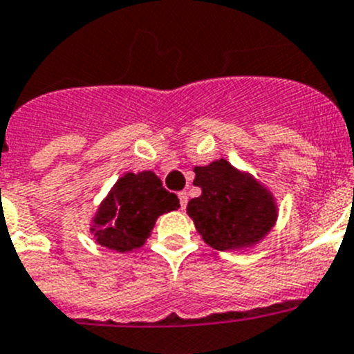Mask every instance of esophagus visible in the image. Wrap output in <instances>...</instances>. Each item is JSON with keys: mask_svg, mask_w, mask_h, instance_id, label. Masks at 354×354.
<instances>
[{"mask_svg": "<svg viewBox=\"0 0 354 354\" xmlns=\"http://www.w3.org/2000/svg\"><path fill=\"white\" fill-rule=\"evenodd\" d=\"M178 198H180V205H181V209H185L187 207V204H188V192H180V194H178Z\"/></svg>", "mask_w": 354, "mask_h": 354, "instance_id": "1", "label": "esophagus"}]
</instances>
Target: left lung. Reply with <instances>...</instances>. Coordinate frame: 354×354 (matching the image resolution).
Listing matches in <instances>:
<instances>
[{
    "instance_id": "left-lung-1",
    "label": "left lung",
    "mask_w": 354,
    "mask_h": 354,
    "mask_svg": "<svg viewBox=\"0 0 354 354\" xmlns=\"http://www.w3.org/2000/svg\"><path fill=\"white\" fill-rule=\"evenodd\" d=\"M194 171V185L202 188V195L188 202L187 212L211 247H249L275 225L277 207L270 192L225 159Z\"/></svg>"
}]
</instances>
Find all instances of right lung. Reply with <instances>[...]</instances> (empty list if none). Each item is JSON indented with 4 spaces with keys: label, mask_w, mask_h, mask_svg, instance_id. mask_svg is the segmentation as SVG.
<instances>
[{
    "label": "right lung",
    "mask_w": 354,
    "mask_h": 354,
    "mask_svg": "<svg viewBox=\"0 0 354 354\" xmlns=\"http://www.w3.org/2000/svg\"><path fill=\"white\" fill-rule=\"evenodd\" d=\"M180 201L152 171L128 173L114 185L95 216V239L107 249L126 252L143 245L160 214L176 211Z\"/></svg>",
    "instance_id": "1"
}]
</instances>
